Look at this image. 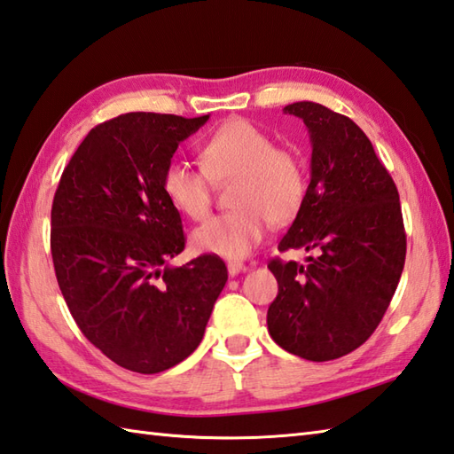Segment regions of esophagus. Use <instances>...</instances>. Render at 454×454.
Instances as JSON below:
<instances>
[{
	"mask_svg": "<svg viewBox=\"0 0 454 454\" xmlns=\"http://www.w3.org/2000/svg\"><path fill=\"white\" fill-rule=\"evenodd\" d=\"M247 271V265L246 263H239V262H228V273L230 277H236L238 273Z\"/></svg>",
	"mask_w": 454,
	"mask_h": 454,
	"instance_id": "34e87169",
	"label": "esophagus"
}]
</instances>
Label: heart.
<instances>
[{
    "mask_svg": "<svg viewBox=\"0 0 454 454\" xmlns=\"http://www.w3.org/2000/svg\"><path fill=\"white\" fill-rule=\"evenodd\" d=\"M200 166L169 161L161 176L169 205L191 220L208 216L212 183H232L230 200L236 210L207 220L192 232L202 254L226 259L246 257L262 242L265 230L293 222L301 212L308 173L296 152L275 146L265 130L246 119H230L200 146Z\"/></svg>",
    "mask_w": 454,
    "mask_h": 454,
    "instance_id": "b5f03b06",
    "label": "heart"
}]
</instances>
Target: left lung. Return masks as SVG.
Here are the masks:
<instances>
[{
  "label": "left lung",
  "instance_id": "left-lung-1",
  "mask_svg": "<svg viewBox=\"0 0 454 454\" xmlns=\"http://www.w3.org/2000/svg\"><path fill=\"white\" fill-rule=\"evenodd\" d=\"M312 142L304 205L278 252H317L306 265L271 259L278 294L267 310L273 341L306 361L363 345L392 301L406 262L398 189L366 134L320 103L286 105Z\"/></svg>",
  "mask_w": 454,
  "mask_h": 454
}]
</instances>
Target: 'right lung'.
Returning a JSON list of instances; mask_svg holds the SVG:
<instances>
[{
	"label": "right lung",
	"instance_id": "obj_1",
	"mask_svg": "<svg viewBox=\"0 0 454 454\" xmlns=\"http://www.w3.org/2000/svg\"><path fill=\"white\" fill-rule=\"evenodd\" d=\"M207 121L119 114L90 130L58 183V286L82 333L122 369L156 374L187 359L228 281L218 255L168 263L185 249V236L161 176L179 142Z\"/></svg>",
	"mask_w": 454,
	"mask_h": 454
}]
</instances>
